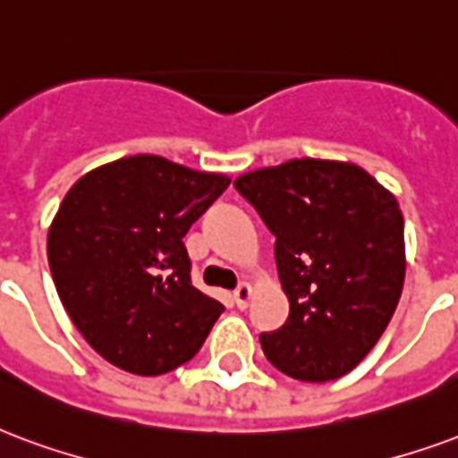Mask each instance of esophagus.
Returning a JSON list of instances; mask_svg holds the SVG:
<instances>
[{
  "instance_id": "esophagus-1",
  "label": "esophagus",
  "mask_w": 458,
  "mask_h": 458,
  "mask_svg": "<svg viewBox=\"0 0 458 458\" xmlns=\"http://www.w3.org/2000/svg\"><path fill=\"white\" fill-rule=\"evenodd\" d=\"M250 298H252V284H250V281H242L238 289L233 291V301H235V306L238 308H247Z\"/></svg>"
}]
</instances>
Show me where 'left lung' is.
Wrapping results in <instances>:
<instances>
[{
  "label": "left lung",
  "mask_w": 458,
  "mask_h": 458,
  "mask_svg": "<svg viewBox=\"0 0 458 458\" xmlns=\"http://www.w3.org/2000/svg\"><path fill=\"white\" fill-rule=\"evenodd\" d=\"M272 230L289 318L259 337L274 367L323 384L384 335L405 281L398 199L354 162L301 157L235 179Z\"/></svg>",
  "instance_id": "1"
}]
</instances>
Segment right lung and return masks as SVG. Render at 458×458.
<instances>
[{
  "mask_svg": "<svg viewBox=\"0 0 458 458\" xmlns=\"http://www.w3.org/2000/svg\"><path fill=\"white\" fill-rule=\"evenodd\" d=\"M228 184L218 172L131 155L70 186L48 230L50 274L108 364L160 376L201 350L223 306L191 286L182 238Z\"/></svg>",
  "mask_w": 458,
  "mask_h": 458,
  "instance_id": "right-lung-1",
  "label": "right lung"
}]
</instances>
